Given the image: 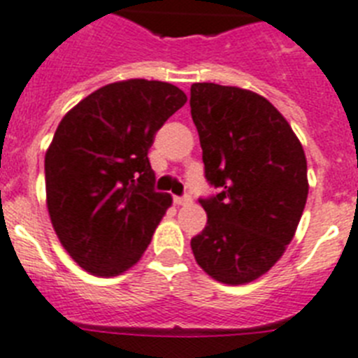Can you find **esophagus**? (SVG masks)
Listing matches in <instances>:
<instances>
[{
	"label": "esophagus",
	"mask_w": 358,
	"mask_h": 358,
	"mask_svg": "<svg viewBox=\"0 0 358 358\" xmlns=\"http://www.w3.org/2000/svg\"><path fill=\"white\" fill-rule=\"evenodd\" d=\"M173 203L176 205H190L192 203V196H188V194H185V196H176L173 197Z\"/></svg>",
	"instance_id": "34e87169"
}]
</instances>
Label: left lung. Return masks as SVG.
<instances>
[{
  "mask_svg": "<svg viewBox=\"0 0 358 358\" xmlns=\"http://www.w3.org/2000/svg\"><path fill=\"white\" fill-rule=\"evenodd\" d=\"M190 113L205 179L207 225L190 242L197 264L225 285L270 270L294 238L307 203V159L292 127L266 98L236 87L194 83Z\"/></svg>",
  "mask_w": 358,
  "mask_h": 358,
  "instance_id": "8db88e82",
  "label": "left lung"
}]
</instances>
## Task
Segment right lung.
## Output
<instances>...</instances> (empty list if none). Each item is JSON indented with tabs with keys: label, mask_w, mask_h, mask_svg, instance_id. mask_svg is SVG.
<instances>
[{
	"label": "right lung",
	"mask_w": 358,
	"mask_h": 358,
	"mask_svg": "<svg viewBox=\"0 0 358 358\" xmlns=\"http://www.w3.org/2000/svg\"><path fill=\"white\" fill-rule=\"evenodd\" d=\"M185 103L170 83L129 79L87 96L57 127L44 162L48 210L64 250L94 275L136 264L171 205L153 188L148 151Z\"/></svg>",
	"instance_id": "obj_1"
}]
</instances>
